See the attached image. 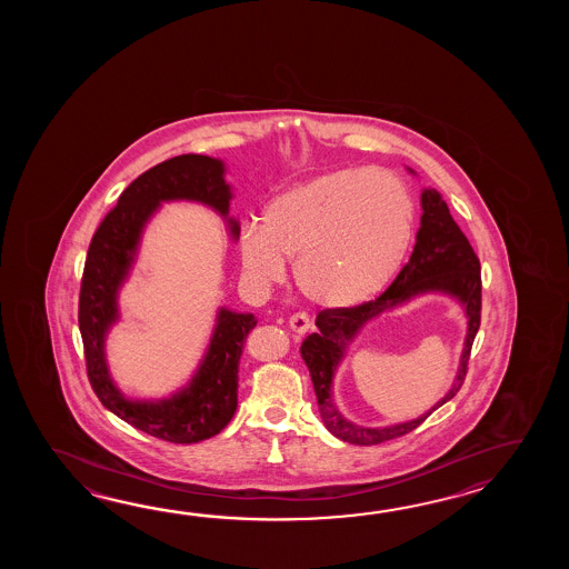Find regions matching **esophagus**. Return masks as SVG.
<instances>
[{
  "label": "esophagus",
  "mask_w": 569,
  "mask_h": 569,
  "mask_svg": "<svg viewBox=\"0 0 569 569\" xmlns=\"http://www.w3.org/2000/svg\"><path fill=\"white\" fill-rule=\"evenodd\" d=\"M289 326L297 333H307L313 327V321H311L309 315L299 311V313L290 315Z\"/></svg>",
  "instance_id": "obj_1"
}]
</instances>
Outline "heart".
I'll list each match as a JSON object with an SVG mask.
<instances>
[{"instance_id":"b5f03b06","label":"heart","mask_w":569,"mask_h":569,"mask_svg":"<svg viewBox=\"0 0 569 569\" xmlns=\"http://www.w3.org/2000/svg\"><path fill=\"white\" fill-rule=\"evenodd\" d=\"M415 231V203L397 174L339 169L277 194L262 226L240 236L246 272L258 282L284 274L323 307H353L387 287L405 262Z\"/></svg>"}]
</instances>
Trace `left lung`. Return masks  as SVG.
Instances as JSON below:
<instances>
[{
    "mask_svg": "<svg viewBox=\"0 0 569 569\" xmlns=\"http://www.w3.org/2000/svg\"><path fill=\"white\" fill-rule=\"evenodd\" d=\"M423 216L417 231V243L409 262L402 267L399 277L392 280L375 301H366L356 307H331L317 315L319 331L302 341L301 356L313 380L319 412L327 429L333 436L353 446H378L390 439L407 436L415 431L431 412L446 405L460 392L468 375V362L472 353L473 339L482 319V274L480 260L473 252L468 238L449 213L448 203L436 189H425L421 194ZM429 289H441L458 296L469 315V338L462 355L461 370L449 395L427 416L409 425L393 426L385 430H366L350 425L330 400V378L338 363L345 343L357 332L366 320L387 308L408 300Z\"/></svg>",
    "mask_w": 569,
    "mask_h": 569,
    "instance_id": "1",
    "label": "left lung"
}]
</instances>
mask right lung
Segmentation results:
<instances>
[{
  "instance_id": "add662e5",
  "label": "right lung",
  "mask_w": 569,
  "mask_h": 569,
  "mask_svg": "<svg viewBox=\"0 0 569 569\" xmlns=\"http://www.w3.org/2000/svg\"><path fill=\"white\" fill-rule=\"evenodd\" d=\"M230 187L216 158L182 154L142 172L126 187L118 206L101 219L89 250L79 292V329L87 378L101 405L126 423L169 443H199L218 436L238 407V368L254 315L221 309L206 360L187 390L162 402H133L113 387L106 368L103 339L118 319L116 295L132 264L140 233L160 201L191 199L228 216ZM238 236V223L231 221Z\"/></svg>"
}]
</instances>
